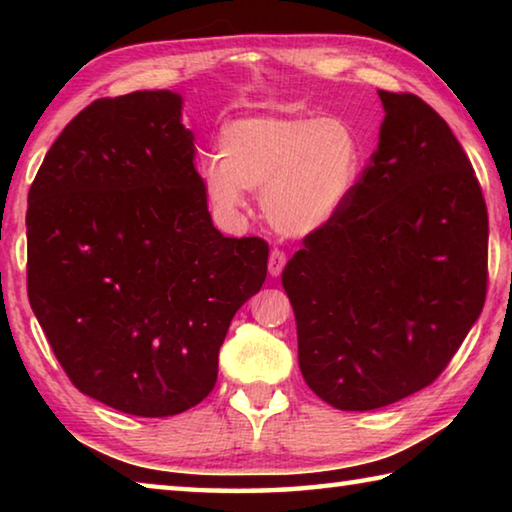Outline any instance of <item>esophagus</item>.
<instances>
[{"label":"esophagus","mask_w":512,"mask_h":512,"mask_svg":"<svg viewBox=\"0 0 512 512\" xmlns=\"http://www.w3.org/2000/svg\"><path fill=\"white\" fill-rule=\"evenodd\" d=\"M284 266H287V253H284V250H280V248L271 250V257H268V273H271L273 277H280L282 271H284Z\"/></svg>","instance_id":"obj_1"}]
</instances>
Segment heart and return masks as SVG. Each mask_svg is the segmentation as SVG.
<instances>
[{"mask_svg":"<svg viewBox=\"0 0 512 512\" xmlns=\"http://www.w3.org/2000/svg\"><path fill=\"white\" fill-rule=\"evenodd\" d=\"M219 158L201 164L214 207L235 214L246 189H262L266 221L287 237H307L332 223L361 171V144L339 117L250 115L225 121Z\"/></svg>","mask_w":512,"mask_h":512,"instance_id":"b5f03b06","label":"heart"}]
</instances>
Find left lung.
I'll use <instances>...</instances> for the list:
<instances>
[{"label":"left lung","mask_w":512,"mask_h":512,"mask_svg":"<svg viewBox=\"0 0 512 512\" xmlns=\"http://www.w3.org/2000/svg\"><path fill=\"white\" fill-rule=\"evenodd\" d=\"M379 99L377 151L282 273L302 377L341 411L381 409L436 381L488 291V210L463 146L415 94Z\"/></svg>","instance_id":"8db88e82"}]
</instances>
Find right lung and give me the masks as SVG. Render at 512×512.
I'll list each match as a JSON object with an SVG mask.
<instances>
[{"label": "right lung", "instance_id": "obj_1", "mask_svg": "<svg viewBox=\"0 0 512 512\" xmlns=\"http://www.w3.org/2000/svg\"><path fill=\"white\" fill-rule=\"evenodd\" d=\"M180 110L169 90L92 101L29 189L33 314L81 393L142 418L210 395L230 320L266 280V241L214 228Z\"/></svg>", "mask_w": 512, "mask_h": 512}]
</instances>
